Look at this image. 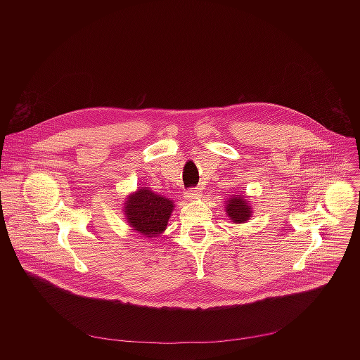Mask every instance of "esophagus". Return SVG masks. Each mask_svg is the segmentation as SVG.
Returning a JSON list of instances; mask_svg holds the SVG:
<instances>
[{
    "mask_svg": "<svg viewBox=\"0 0 360 360\" xmlns=\"http://www.w3.org/2000/svg\"><path fill=\"white\" fill-rule=\"evenodd\" d=\"M201 195H202V193H201V188H200V187L191 188V190H188V191L186 193V198H187L188 201H195V200L201 198Z\"/></svg>",
    "mask_w": 360,
    "mask_h": 360,
    "instance_id": "obj_1",
    "label": "esophagus"
}]
</instances>
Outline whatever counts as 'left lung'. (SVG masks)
<instances>
[{"label": "left lung", "mask_w": 360, "mask_h": 360, "mask_svg": "<svg viewBox=\"0 0 360 360\" xmlns=\"http://www.w3.org/2000/svg\"><path fill=\"white\" fill-rule=\"evenodd\" d=\"M226 213L234 223H245L250 220L252 207L244 195H233L231 198L226 200Z\"/></svg>", "instance_id": "8db88e82"}]
</instances>
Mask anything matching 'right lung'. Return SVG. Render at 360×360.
<instances>
[{
    "label": "right lung",
    "instance_id": "1",
    "mask_svg": "<svg viewBox=\"0 0 360 360\" xmlns=\"http://www.w3.org/2000/svg\"><path fill=\"white\" fill-rule=\"evenodd\" d=\"M173 207L172 200L155 194L147 187L131 193L123 206L130 227L148 238L165 231Z\"/></svg>",
    "mask_w": 360,
    "mask_h": 360
}]
</instances>
